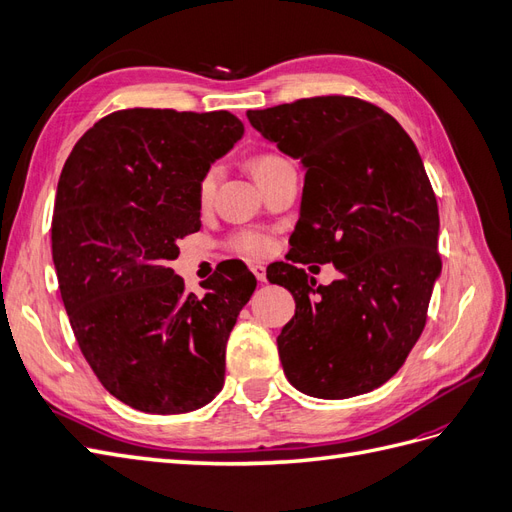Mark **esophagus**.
<instances>
[{"instance_id": "esophagus-1", "label": "esophagus", "mask_w": 512, "mask_h": 512, "mask_svg": "<svg viewBox=\"0 0 512 512\" xmlns=\"http://www.w3.org/2000/svg\"><path fill=\"white\" fill-rule=\"evenodd\" d=\"M252 273L256 275L258 282H267V269L262 267V265H258V262H256V265H252Z\"/></svg>"}]
</instances>
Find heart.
Wrapping results in <instances>:
<instances>
[{
  "instance_id": "obj_1",
  "label": "heart",
  "mask_w": 512,
  "mask_h": 512,
  "mask_svg": "<svg viewBox=\"0 0 512 512\" xmlns=\"http://www.w3.org/2000/svg\"><path fill=\"white\" fill-rule=\"evenodd\" d=\"M280 162H284V160L277 158V156H258L252 162V173L258 179V177H262L265 173H269V170L273 166L280 164ZM218 179H220V168L218 166L207 168L205 173H203V177H200V181H198V200H200V205L211 203L213 192H215V188H218ZM232 247H235L237 252H243V254L262 256V254L269 252L271 241L265 235H260V232H241V235H237L235 239H232Z\"/></svg>"
}]
</instances>
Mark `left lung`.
Masks as SVG:
<instances>
[{"instance_id":"1","label":"left lung","mask_w":512,"mask_h":512,"mask_svg":"<svg viewBox=\"0 0 512 512\" xmlns=\"http://www.w3.org/2000/svg\"><path fill=\"white\" fill-rule=\"evenodd\" d=\"M247 119L305 170L292 262L339 271L329 286L288 262L267 275L297 303L277 337L284 374L320 399L374 391L421 337L442 271L438 203L418 149L359 98H303Z\"/></svg>"}]
</instances>
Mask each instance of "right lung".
<instances>
[{
  "instance_id": "1",
  "label": "right lung",
  "mask_w": 512,
  "mask_h": 512,
  "mask_svg": "<svg viewBox=\"0 0 512 512\" xmlns=\"http://www.w3.org/2000/svg\"><path fill=\"white\" fill-rule=\"evenodd\" d=\"M228 111L128 108L94 123L57 183L53 265L76 342L104 389L147 414L222 391L226 342L256 277L232 262L185 292L170 269L200 230L198 181L241 141Z\"/></svg>"
}]
</instances>
